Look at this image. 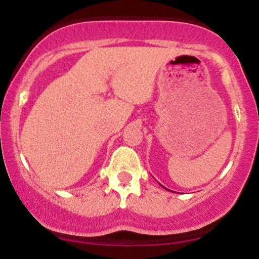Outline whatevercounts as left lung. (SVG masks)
I'll return each instance as SVG.
<instances>
[{
	"instance_id": "left-lung-1",
	"label": "left lung",
	"mask_w": 259,
	"mask_h": 259,
	"mask_svg": "<svg viewBox=\"0 0 259 259\" xmlns=\"http://www.w3.org/2000/svg\"><path fill=\"white\" fill-rule=\"evenodd\" d=\"M163 187H164V186H163ZM164 189H165V190H168V189H167V187H164Z\"/></svg>"
}]
</instances>
